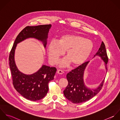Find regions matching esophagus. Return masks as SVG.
<instances>
[{
    "instance_id": "esophagus-1",
    "label": "esophagus",
    "mask_w": 120,
    "mask_h": 120,
    "mask_svg": "<svg viewBox=\"0 0 120 120\" xmlns=\"http://www.w3.org/2000/svg\"><path fill=\"white\" fill-rule=\"evenodd\" d=\"M57 73L59 74H63L64 73V71L62 70H59L57 71Z\"/></svg>"
}]
</instances>
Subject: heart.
Instances as JSON below:
<instances>
[{
	"mask_svg": "<svg viewBox=\"0 0 120 120\" xmlns=\"http://www.w3.org/2000/svg\"><path fill=\"white\" fill-rule=\"evenodd\" d=\"M94 49L93 41L76 34L62 35L57 43L51 41L47 47V54L50 61L56 64L66 51L67 59L63 61L61 66H65L70 63L77 67L83 64L88 59Z\"/></svg>",
	"mask_w": 120,
	"mask_h": 120,
	"instance_id": "b5f03b06",
	"label": "heart"
}]
</instances>
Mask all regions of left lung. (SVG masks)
<instances>
[{
  "mask_svg": "<svg viewBox=\"0 0 120 120\" xmlns=\"http://www.w3.org/2000/svg\"><path fill=\"white\" fill-rule=\"evenodd\" d=\"M95 56H100L104 61L106 70L107 71V64L109 58L105 45L103 41L94 57ZM89 62V61L85 63L69 72L66 75L68 84L64 91V94L67 99L73 103H81L89 100L98 94L103 86L105 79L99 86L94 89H91L86 86L84 75Z\"/></svg>",
  "mask_w": 120,
  "mask_h": 120,
  "instance_id": "1",
  "label": "left lung"
}]
</instances>
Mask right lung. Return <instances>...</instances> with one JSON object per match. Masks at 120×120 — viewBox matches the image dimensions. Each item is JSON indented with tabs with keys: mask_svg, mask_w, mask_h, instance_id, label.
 Instances as JSON below:
<instances>
[{
	"mask_svg": "<svg viewBox=\"0 0 120 120\" xmlns=\"http://www.w3.org/2000/svg\"><path fill=\"white\" fill-rule=\"evenodd\" d=\"M51 27L50 24L26 26L17 36L10 51L9 61L14 87L22 96L30 101H39L46 96L49 90L48 84L54 79L56 69L42 65L33 74H24L18 70L16 65L15 50L18 43L30 38L41 41L45 48Z\"/></svg>",
	"mask_w": 120,
	"mask_h": 120,
	"instance_id": "add662e5",
	"label": "right lung"
}]
</instances>
